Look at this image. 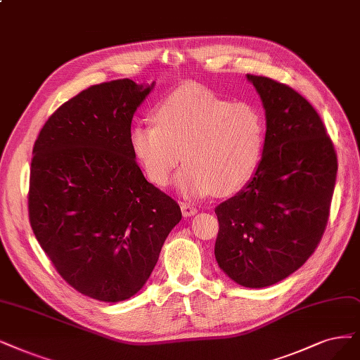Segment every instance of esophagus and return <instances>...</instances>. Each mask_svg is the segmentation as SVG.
<instances>
[{
	"mask_svg": "<svg viewBox=\"0 0 360 360\" xmlns=\"http://www.w3.org/2000/svg\"><path fill=\"white\" fill-rule=\"evenodd\" d=\"M181 210L184 217H193L197 214V207H194L191 203H181Z\"/></svg>",
	"mask_w": 360,
	"mask_h": 360,
	"instance_id": "1",
	"label": "esophagus"
}]
</instances>
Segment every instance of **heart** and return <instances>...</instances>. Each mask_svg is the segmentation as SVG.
<instances>
[{
    "label": "heart",
    "mask_w": 360,
    "mask_h": 360,
    "mask_svg": "<svg viewBox=\"0 0 360 360\" xmlns=\"http://www.w3.org/2000/svg\"><path fill=\"white\" fill-rule=\"evenodd\" d=\"M154 120L131 127L129 141L145 175L166 187L182 162L178 188L191 197L227 195L255 175L265 146V120L255 105L231 102L185 84L157 105Z\"/></svg>",
    "instance_id": "obj_1"
}]
</instances>
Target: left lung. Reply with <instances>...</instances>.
Returning <instances> with one entry per match:
<instances>
[{
    "label": "left lung",
    "mask_w": 360,
    "mask_h": 360,
    "mask_svg": "<svg viewBox=\"0 0 360 360\" xmlns=\"http://www.w3.org/2000/svg\"><path fill=\"white\" fill-rule=\"evenodd\" d=\"M246 77L265 110V146L254 178L215 209V258L236 283L265 288L313 255L328 224L338 163L307 99L269 77Z\"/></svg>",
    "instance_id": "obj_1"
}]
</instances>
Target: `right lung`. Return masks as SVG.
<instances>
[{
  "label": "right lung",
  "instance_id": "right-lung-1",
  "mask_svg": "<svg viewBox=\"0 0 360 360\" xmlns=\"http://www.w3.org/2000/svg\"><path fill=\"white\" fill-rule=\"evenodd\" d=\"M151 86H91L53 112L34 143L28 212L63 281L105 302L133 297L181 221L179 205L145 179L131 118Z\"/></svg>",
  "mask_w": 360,
  "mask_h": 360
}]
</instances>
